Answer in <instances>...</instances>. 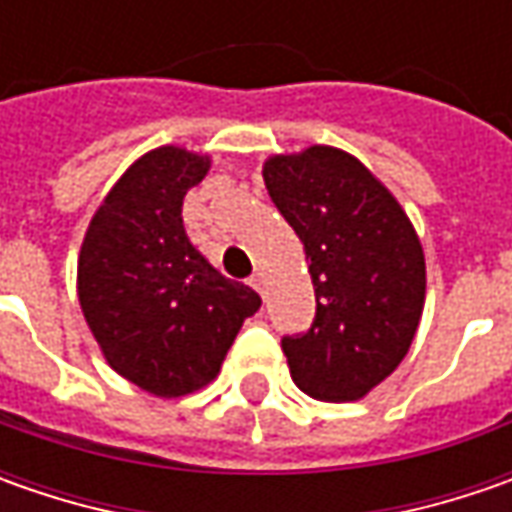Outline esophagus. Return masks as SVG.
<instances>
[{
    "label": "esophagus",
    "instance_id": "1",
    "mask_svg": "<svg viewBox=\"0 0 512 512\" xmlns=\"http://www.w3.org/2000/svg\"><path fill=\"white\" fill-rule=\"evenodd\" d=\"M250 287H253V290H259V293H265V279H262V276L256 273V276L250 279Z\"/></svg>",
    "mask_w": 512,
    "mask_h": 512
}]
</instances>
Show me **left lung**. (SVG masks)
Returning a JSON list of instances; mask_svg holds the SVG:
<instances>
[{
    "mask_svg": "<svg viewBox=\"0 0 512 512\" xmlns=\"http://www.w3.org/2000/svg\"><path fill=\"white\" fill-rule=\"evenodd\" d=\"M262 176L316 290L310 330L282 339L290 376L319 402H356L402 364L422 319L416 227L356 156L330 145L270 156Z\"/></svg>",
    "mask_w": 512,
    "mask_h": 512,
    "instance_id": "1",
    "label": "left lung"
}]
</instances>
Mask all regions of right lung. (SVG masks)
<instances>
[{
    "label": "right lung",
    "mask_w": 512,
    "mask_h": 512,
    "mask_svg": "<svg viewBox=\"0 0 512 512\" xmlns=\"http://www.w3.org/2000/svg\"><path fill=\"white\" fill-rule=\"evenodd\" d=\"M210 156L156 148L136 159L90 219L76 290L108 364L162 399L202 390L262 299L190 245L182 202Z\"/></svg>",
    "instance_id": "right-lung-1"
}]
</instances>
